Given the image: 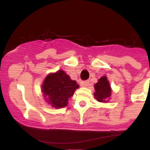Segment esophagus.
I'll return each mask as SVG.
<instances>
[{
	"mask_svg": "<svg viewBox=\"0 0 150 150\" xmlns=\"http://www.w3.org/2000/svg\"><path fill=\"white\" fill-rule=\"evenodd\" d=\"M89 81L88 80H86V81H83V82H82V85L83 87H87V85H89Z\"/></svg>",
	"mask_w": 150,
	"mask_h": 150,
	"instance_id": "34e87169",
	"label": "esophagus"
}]
</instances>
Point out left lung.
Returning <instances> with one entry per match:
<instances>
[{"label": "left lung", "instance_id": "left-lung-1", "mask_svg": "<svg viewBox=\"0 0 150 150\" xmlns=\"http://www.w3.org/2000/svg\"><path fill=\"white\" fill-rule=\"evenodd\" d=\"M94 97L99 102H107L111 95V89L106 76L101 77L94 85Z\"/></svg>", "mask_w": 150, "mask_h": 150}]
</instances>
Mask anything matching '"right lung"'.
I'll use <instances>...</instances> for the list:
<instances>
[{"instance_id":"add662e5","label":"right lung","mask_w":150,"mask_h":150,"mask_svg":"<svg viewBox=\"0 0 150 150\" xmlns=\"http://www.w3.org/2000/svg\"><path fill=\"white\" fill-rule=\"evenodd\" d=\"M78 87L76 81L72 80L63 70H58L46 76L42 91L48 104L58 108L68 105V99L73 97Z\"/></svg>"}]
</instances>
